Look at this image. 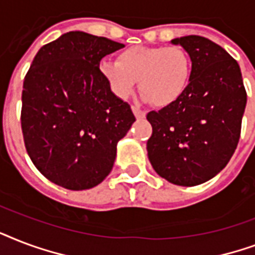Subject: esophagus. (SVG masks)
<instances>
[{"instance_id": "esophagus-1", "label": "esophagus", "mask_w": 255, "mask_h": 255, "mask_svg": "<svg viewBox=\"0 0 255 255\" xmlns=\"http://www.w3.org/2000/svg\"><path fill=\"white\" fill-rule=\"evenodd\" d=\"M131 110H133L134 116H135V118H145L146 113L143 112V110H141L139 108H137V106H131Z\"/></svg>"}]
</instances>
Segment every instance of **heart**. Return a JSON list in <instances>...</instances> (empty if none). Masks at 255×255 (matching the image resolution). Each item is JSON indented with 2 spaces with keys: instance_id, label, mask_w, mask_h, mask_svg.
<instances>
[{
  "instance_id": "b5f03b06",
  "label": "heart",
  "mask_w": 255,
  "mask_h": 255,
  "mask_svg": "<svg viewBox=\"0 0 255 255\" xmlns=\"http://www.w3.org/2000/svg\"><path fill=\"white\" fill-rule=\"evenodd\" d=\"M100 73L118 98H129L139 81L142 100L165 108L186 93L191 60L179 46H133L120 53L118 61H101Z\"/></svg>"
}]
</instances>
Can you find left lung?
<instances>
[{
	"label": "left lung",
	"mask_w": 255,
	"mask_h": 255,
	"mask_svg": "<svg viewBox=\"0 0 255 255\" xmlns=\"http://www.w3.org/2000/svg\"><path fill=\"white\" fill-rule=\"evenodd\" d=\"M191 60V80L181 100L147 121L151 166L170 183L195 186L216 177L234 154L246 108L240 65L224 47L199 35L171 39Z\"/></svg>",
	"instance_id": "1"
}]
</instances>
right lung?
Instances as JSON below:
<instances>
[{"instance_id": "1", "label": "right lung", "mask_w": 255, "mask_h": 255, "mask_svg": "<svg viewBox=\"0 0 255 255\" xmlns=\"http://www.w3.org/2000/svg\"><path fill=\"white\" fill-rule=\"evenodd\" d=\"M122 47L69 31L41 47L31 62L22 90L23 141L34 166L58 186L86 190L102 182L135 121L100 73L101 60Z\"/></svg>"}]
</instances>
